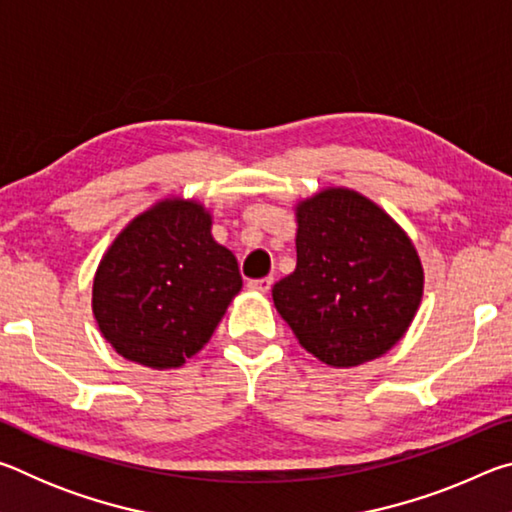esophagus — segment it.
I'll use <instances>...</instances> for the list:
<instances>
[{"label":"esophagus","mask_w":512,"mask_h":512,"mask_svg":"<svg viewBox=\"0 0 512 512\" xmlns=\"http://www.w3.org/2000/svg\"><path fill=\"white\" fill-rule=\"evenodd\" d=\"M273 287V277H262V280H250L248 289L250 291H259V293H268Z\"/></svg>","instance_id":"esophagus-1"}]
</instances>
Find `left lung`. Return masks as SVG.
<instances>
[{
  "mask_svg": "<svg viewBox=\"0 0 512 512\" xmlns=\"http://www.w3.org/2000/svg\"><path fill=\"white\" fill-rule=\"evenodd\" d=\"M296 271L273 302L302 348L352 368L388 352L420 307L424 273L406 232L370 198L329 187L296 207Z\"/></svg>",
  "mask_w": 512,
  "mask_h": 512,
  "instance_id": "obj_1",
  "label": "left lung"
}]
</instances>
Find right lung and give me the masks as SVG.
Wrapping results in <instances>:
<instances>
[{"label": "right lung", "mask_w": 512, "mask_h": 512, "mask_svg": "<svg viewBox=\"0 0 512 512\" xmlns=\"http://www.w3.org/2000/svg\"><path fill=\"white\" fill-rule=\"evenodd\" d=\"M241 291L237 257L212 237L201 203L164 198L126 225L94 275L92 311L117 354L146 368L183 366Z\"/></svg>", "instance_id": "1"}]
</instances>
